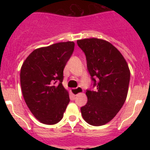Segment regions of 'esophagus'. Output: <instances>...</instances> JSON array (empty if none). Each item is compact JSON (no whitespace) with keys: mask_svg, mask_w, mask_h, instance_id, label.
Returning a JSON list of instances; mask_svg holds the SVG:
<instances>
[{"mask_svg":"<svg viewBox=\"0 0 150 150\" xmlns=\"http://www.w3.org/2000/svg\"><path fill=\"white\" fill-rule=\"evenodd\" d=\"M82 91H83V88L81 87H77V88H73L72 89V92L74 95H76L79 93H81Z\"/></svg>","mask_w":150,"mask_h":150,"instance_id":"esophagus-1","label":"esophagus"}]
</instances>
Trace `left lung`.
Returning <instances> with one entry per match:
<instances>
[{"label": "left lung", "instance_id": "obj_1", "mask_svg": "<svg viewBox=\"0 0 150 150\" xmlns=\"http://www.w3.org/2000/svg\"><path fill=\"white\" fill-rule=\"evenodd\" d=\"M86 58L87 69L95 90L87 89L88 101L81 107L86 122L100 126L115 117L128 94L130 71L120 52L104 40L90 38L77 40Z\"/></svg>", "mask_w": 150, "mask_h": 150}]
</instances>
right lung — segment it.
<instances>
[{
    "label": "right lung",
    "mask_w": 150,
    "mask_h": 150,
    "mask_svg": "<svg viewBox=\"0 0 150 150\" xmlns=\"http://www.w3.org/2000/svg\"><path fill=\"white\" fill-rule=\"evenodd\" d=\"M74 42L37 49L21 68L22 95L30 112L40 122L54 125L63 118L70 102L64 88V68L74 50Z\"/></svg>",
    "instance_id": "1"
}]
</instances>
